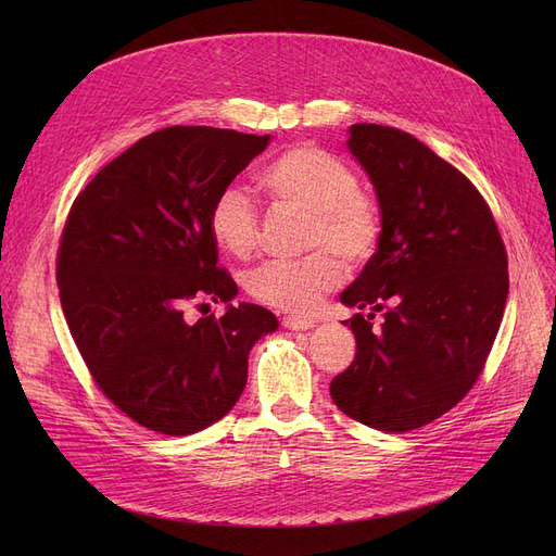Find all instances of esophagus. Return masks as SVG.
<instances>
[{
	"label": "esophagus",
	"mask_w": 556,
	"mask_h": 556,
	"mask_svg": "<svg viewBox=\"0 0 556 556\" xmlns=\"http://www.w3.org/2000/svg\"><path fill=\"white\" fill-rule=\"evenodd\" d=\"M283 327L290 331H306L315 327V319L311 317H300V315H288L283 317Z\"/></svg>",
	"instance_id": "1"
}]
</instances>
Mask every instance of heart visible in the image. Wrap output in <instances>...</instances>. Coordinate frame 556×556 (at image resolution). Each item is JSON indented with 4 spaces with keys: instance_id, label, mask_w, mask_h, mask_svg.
<instances>
[{
    "instance_id": "b5f03b06",
    "label": "heart",
    "mask_w": 556,
    "mask_h": 556,
    "mask_svg": "<svg viewBox=\"0 0 556 556\" xmlns=\"http://www.w3.org/2000/svg\"><path fill=\"white\" fill-rule=\"evenodd\" d=\"M261 185L281 207L311 214L306 248L300 261H268L248 275V293L277 311L313 313L344 279L340 253L352 266L367 263L383 239L378 202L361 191L358 173L344 160L295 143L261 170ZM210 233L227 254L245 258L258 243V214L237 187L223 189L210 210Z\"/></svg>"
}]
</instances>
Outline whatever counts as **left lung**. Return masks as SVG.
I'll list each match as a JSON object with an SVG mask.
<instances>
[{
    "mask_svg": "<svg viewBox=\"0 0 556 556\" xmlns=\"http://www.w3.org/2000/svg\"><path fill=\"white\" fill-rule=\"evenodd\" d=\"M346 149L374 185L383 239L340 295L356 358L331 381L340 410L405 432L448 413L473 388L501 329L507 252L471 180L403 130L354 124ZM386 309L381 332L372 313Z\"/></svg>",
    "mask_w": 556,
    "mask_h": 556,
    "instance_id": "8db88e82",
    "label": "left lung"
}]
</instances>
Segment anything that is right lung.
I'll list each match as a JSON object with an SVG mask.
<instances>
[{
	"label": "right lung",
	"mask_w": 556,
	"mask_h": 556,
	"mask_svg": "<svg viewBox=\"0 0 556 556\" xmlns=\"http://www.w3.org/2000/svg\"><path fill=\"white\" fill-rule=\"evenodd\" d=\"M270 135L170 126L132 143L74 200L58 288L72 338L101 392L139 426L193 434L223 419L248 383V356L277 317L231 304L239 288L218 268L214 198ZM210 296L220 318L189 326L184 306Z\"/></svg>",
	"instance_id": "right-lung-1"
}]
</instances>
